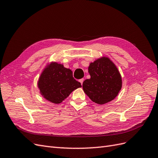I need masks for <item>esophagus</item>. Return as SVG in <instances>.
Here are the masks:
<instances>
[{
  "instance_id": "34e87169",
  "label": "esophagus",
  "mask_w": 158,
  "mask_h": 158,
  "mask_svg": "<svg viewBox=\"0 0 158 158\" xmlns=\"http://www.w3.org/2000/svg\"><path fill=\"white\" fill-rule=\"evenodd\" d=\"M83 81H84V79H79V82L81 83V85H83Z\"/></svg>"
}]
</instances>
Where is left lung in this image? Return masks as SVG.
Listing matches in <instances>:
<instances>
[{
    "instance_id": "1",
    "label": "left lung",
    "mask_w": 158,
    "mask_h": 158,
    "mask_svg": "<svg viewBox=\"0 0 158 158\" xmlns=\"http://www.w3.org/2000/svg\"><path fill=\"white\" fill-rule=\"evenodd\" d=\"M91 78L83 81L85 93L98 105L113 100L122 88V77L115 64L109 57H102L90 64Z\"/></svg>"
}]
</instances>
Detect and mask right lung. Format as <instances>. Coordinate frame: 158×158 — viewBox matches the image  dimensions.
<instances>
[{"label":"right lung","mask_w":158,"mask_h":158,"mask_svg":"<svg viewBox=\"0 0 158 158\" xmlns=\"http://www.w3.org/2000/svg\"><path fill=\"white\" fill-rule=\"evenodd\" d=\"M40 93L47 101L60 104L81 85L73 77V72L57 62H51L44 69L38 81Z\"/></svg>","instance_id":"right-lung-1"}]
</instances>
